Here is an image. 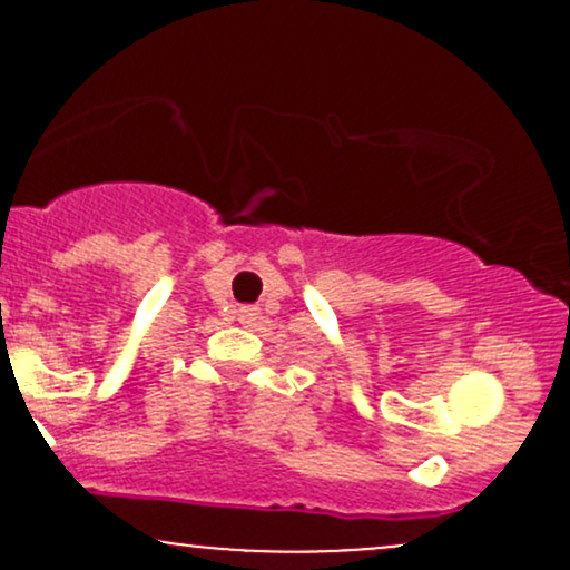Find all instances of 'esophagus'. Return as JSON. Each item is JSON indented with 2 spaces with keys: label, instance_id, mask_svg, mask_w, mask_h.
Wrapping results in <instances>:
<instances>
[{
  "label": "esophagus",
  "instance_id": "esophagus-1",
  "mask_svg": "<svg viewBox=\"0 0 570 570\" xmlns=\"http://www.w3.org/2000/svg\"><path fill=\"white\" fill-rule=\"evenodd\" d=\"M257 316H259L257 307H252V305L238 307V322H240V324H252V322H257Z\"/></svg>",
  "mask_w": 570,
  "mask_h": 570
}]
</instances>
